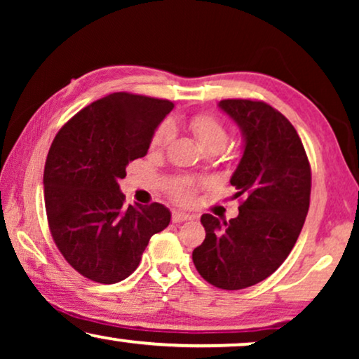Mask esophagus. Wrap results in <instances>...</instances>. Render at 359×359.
Listing matches in <instances>:
<instances>
[{"instance_id":"esophagus-1","label":"esophagus","mask_w":359,"mask_h":359,"mask_svg":"<svg viewBox=\"0 0 359 359\" xmlns=\"http://www.w3.org/2000/svg\"><path fill=\"white\" fill-rule=\"evenodd\" d=\"M191 219H193V215H189V214H184V212H180V210H175L173 215H171V220H173L175 224L186 222V220H191Z\"/></svg>"}]
</instances>
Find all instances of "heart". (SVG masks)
Instances as JSON below:
<instances>
[{
  "label": "heart",
  "mask_w": 359,
  "mask_h": 359,
  "mask_svg": "<svg viewBox=\"0 0 359 359\" xmlns=\"http://www.w3.org/2000/svg\"><path fill=\"white\" fill-rule=\"evenodd\" d=\"M189 127L191 130H193L196 140L199 142V145L203 147V149H208V147L212 145L225 147V144H227V127L224 126V122L220 121L217 116L203 112V114L194 116L193 119L189 121ZM171 139H173V126H171L170 122H163V124L158 126V129L155 130L154 139H151V147L156 150L165 149V147L171 142ZM170 191L176 203L191 204L194 199L196 184L189 180H180L171 186Z\"/></svg>",
  "instance_id": "heart-1"
}]
</instances>
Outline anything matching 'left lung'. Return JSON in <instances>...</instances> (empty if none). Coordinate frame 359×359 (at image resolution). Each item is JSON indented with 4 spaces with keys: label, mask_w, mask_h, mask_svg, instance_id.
Segmentation results:
<instances>
[{
    "label": "left lung",
    "mask_w": 359,
    "mask_h": 359,
    "mask_svg": "<svg viewBox=\"0 0 359 359\" xmlns=\"http://www.w3.org/2000/svg\"><path fill=\"white\" fill-rule=\"evenodd\" d=\"M219 107L243 135L230 178L243 201L229 222L203 214L205 238L193 262L209 284L237 291L271 276L291 253L309 212L312 176L301 137L281 112L252 100H224Z\"/></svg>",
    "instance_id": "1"
}]
</instances>
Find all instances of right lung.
I'll return each instance as SVG.
<instances>
[{
  "label": "right lung",
  "instance_id": "obj_1",
  "mask_svg": "<svg viewBox=\"0 0 359 359\" xmlns=\"http://www.w3.org/2000/svg\"><path fill=\"white\" fill-rule=\"evenodd\" d=\"M168 100L112 93L72 117L53 139L43 170V199L52 238L83 276L119 283L139 266L154 233L168 227L163 204L129 205L119 180L147 155Z\"/></svg>",
  "mask_w": 359,
  "mask_h": 359
}]
</instances>
